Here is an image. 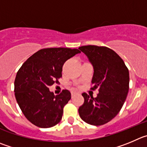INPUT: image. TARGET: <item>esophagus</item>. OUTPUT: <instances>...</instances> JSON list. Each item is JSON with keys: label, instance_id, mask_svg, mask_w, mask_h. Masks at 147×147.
Returning <instances> with one entry per match:
<instances>
[{"label": "esophagus", "instance_id": "1", "mask_svg": "<svg viewBox=\"0 0 147 147\" xmlns=\"http://www.w3.org/2000/svg\"><path fill=\"white\" fill-rule=\"evenodd\" d=\"M76 94H78V93L73 92V91H72V92H71V96H72V98L74 96L76 95Z\"/></svg>", "mask_w": 147, "mask_h": 147}]
</instances>
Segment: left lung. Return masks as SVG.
<instances>
[{
	"instance_id": "left-lung-1",
	"label": "left lung",
	"mask_w": 147,
	"mask_h": 147,
	"mask_svg": "<svg viewBox=\"0 0 147 147\" xmlns=\"http://www.w3.org/2000/svg\"><path fill=\"white\" fill-rule=\"evenodd\" d=\"M94 67L92 90L98 88L96 98L83 93L84 103L78 109L82 120L93 125L112 120L124 105L129 90V72L117 53L105 46L79 48Z\"/></svg>"
}]
</instances>
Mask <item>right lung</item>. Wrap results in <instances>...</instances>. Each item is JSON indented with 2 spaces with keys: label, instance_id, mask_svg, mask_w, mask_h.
Here are the masks:
<instances>
[{
  "label": "right lung",
  "instance_id": "obj_1",
  "mask_svg": "<svg viewBox=\"0 0 147 147\" xmlns=\"http://www.w3.org/2000/svg\"><path fill=\"white\" fill-rule=\"evenodd\" d=\"M80 51L77 49H40L22 64L16 73L14 93L26 118L32 124L48 128L61 120L63 108L71 98L68 90L55 96L49 87L62 76L64 62Z\"/></svg>",
  "mask_w": 147,
  "mask_h": 147
}]
</instances>
